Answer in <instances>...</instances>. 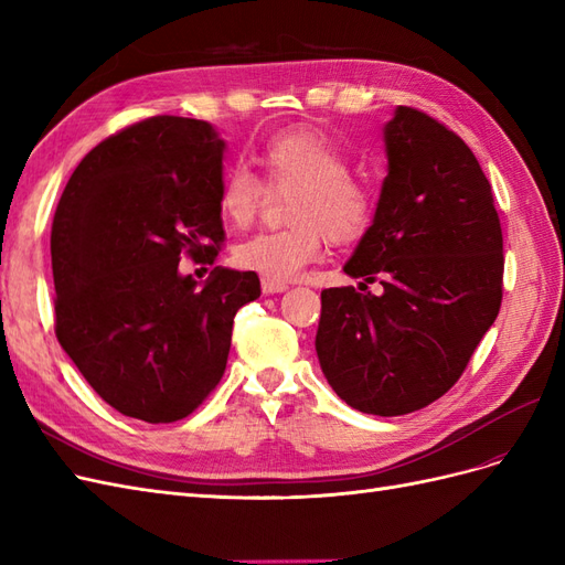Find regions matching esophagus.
<instances>
[{
	"label": "esophagus",
	"mask_w": 565,
	"mask_h": 565,
	"mask_svg": "<svg viewBox=\"0 0 565 565\" xmlns=\"http://www.w3.org/2000/svg\"><path fill=\"white\" fill-rule=\"evenodd\" d=\"M262 289H264V295H280V292H285L287 285L285 282H276V280H264Z\"/></svg>",
	"instance_id": "obj_1"
}]
</instances>
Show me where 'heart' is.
<instances>
[{
  "label": "heart",
  "instance_id": "1",
  "mask_svg": "<svg viewBox=\"0 0 565 565\" xmlns=\"http://www.w3.org/2000/svg\"><path fill=\"white\" fill-rule=\"evenodd\" d=\"M270 191H297L289 202V228L264 231L233 249V262L264 280L289 282L320 259L324 241H361L374 221L372 185L349 172V156L332 136L316 127L273 134L256 152ZM266 186L247 167L233 164L218 188V214L233 228H245L259 214Z\"/></svg>",
  "mask_w": 565,
  "mask_h": 565
}]
</instances>
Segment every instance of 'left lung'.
Instances as JSON below:
<instances>
[{
	"mask_svg": "<svg viewBox=\"0 0 565 565\" xmlns=\"http://www.w3.org/2000/svg\"><path fill=\"white\" fill-rule=\"evenodd\" d=\"M388 174L372 226L320 292L316 351L341 401L396 417L448 393L502 303V226L471 148L417 108L384 127ZM380 279L374 298L366 282Z\"/></svg>",
	"mask_w": 565,
	"mask_h": 565,
	"instance_id": "1",
	"label": "left lung"
}]
</instances>
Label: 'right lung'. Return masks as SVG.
Instances as JSON below:
<instances>
[{"instance_id": "add662e5", "label": "right lung", "mask_w": 565, "mask_h": 565, "mask_svg": "<svg viewBox=\"0 0 565 565\" xmlns=\"http://www.w3.org/2000/svg\"><path fill=\"white\" fill-rule=\"evenodd\" d=\"M224 148L202 119L158 115L100 141L67 181L51 224L56 337L117 413L169 424L224 377L233 318L259 276L216 266L198 285L181 256L224 245Z\"/></svg>"}]
</instances>
